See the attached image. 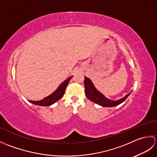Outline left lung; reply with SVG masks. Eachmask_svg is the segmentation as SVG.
Instances as JSON below:
<instances>
[{
	"instance_id": "1",
	"label": "left lung",
	"mask_w": 157,
	"mask_h": 157,
	"mask_svg": "<svg viewBox=\"0 0 157 157\" xmlns=\"http://www.w3.org/2000/svg\"><path fill=\"white\" fill-rule=\"evenodd\" d=\"M84 86L86 97L93 102L100 106H104V107H113V106H116L121 104L131 94V92H130L129 94L125 95L122 98L117 100V101H112V100L106 98L102 93L100 92L95 88L90 79L88 78L87 77H84Z\"/></svg>"
}]
</instances>
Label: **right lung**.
<instances>
[{
	"instance_id": "1",
	"label": "right lung",
	"mask_w": 157,
	"mask_h": 157,
	"mask_svg": "<svg viewBox=\"0 0 157 157\" xmlns=\"http://www.w3.org/2000/svg\"><path fill=\"white\" fill-rule=\"evenodd\" d=\"M72 77L73 76L69 77V78H67L66 80L63 82L54 92H52L51 94L48 96L47 97L43 98L42 100H40V101H29V102H32V104H34L35 105H39V106H48L53 105L55 102H56V101H58L59 100L61 99L63 97V96L64 95L65 89Z\"/></svg>"
}]
</instances>
